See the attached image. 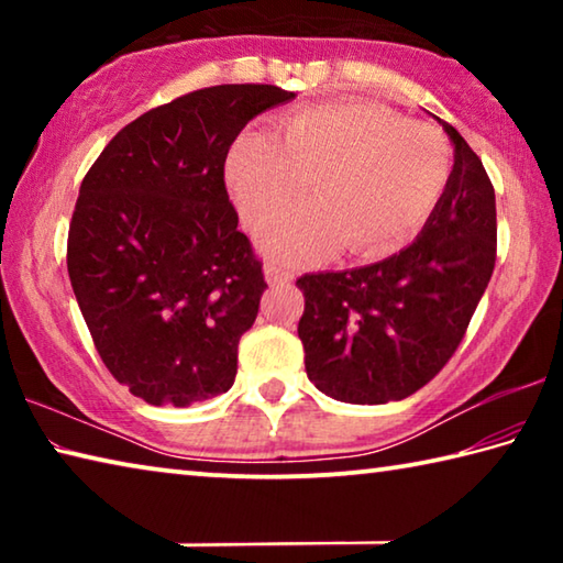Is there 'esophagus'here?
<instances>
[{
	"label": "esophagus",
	"mask_w": 563,
	"mask_h": 563,
	"mask_svg": "<svg viewBox=\"0 0 563 563\" xmlns=\"http://www.w3.org/2000/svg\"><path fill=\"white\" fill-rule=\"evenodd\" d=\"M265 280L271 285H288L295 280V273L280 268V265H268V268H265Z\"/></svg>",
	"instance_id": "34e87169"
}]
</instances>
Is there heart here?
Here are the masks:
<instances>
[{
    "instance_id": "heart-1",
    "label": "heart",
    "mask_w": 563,
    "mask_h": 563,
    "mask_svg": "<svg viewBox=\"0 0 563 563\" xmlns=\"http://www.w3.org/2000/svg\"><path fill=\"white\" fill-rule=\"evenodd\" d=\"M444 133L373 101H335L285 119L275 136L243 133L225 166L228 190L253 231L299 200L313 180L317 203L265 229L261 247L302 265L345 251L397 253L430 221L450 184Z\"/></svg>"
}]
</instances>
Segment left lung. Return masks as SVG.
<instances>
[{"label":"left lung","mask_w":563,"mask_h":563,"mask_svg":"<svg viewBox=\"0 0 563 563\" xmlns=\"http://www.w3.org/2000/svg\"><path fill=\"white\" fill-rule=\"evenodd\" d=\"M454 166L417 241L389 258L298 278V335L320 393L385 405L424 387L460 347L497 261V201L479 156L450 123Z\"/></svg>","instance_id":"left-lung-1"}]
</instances>
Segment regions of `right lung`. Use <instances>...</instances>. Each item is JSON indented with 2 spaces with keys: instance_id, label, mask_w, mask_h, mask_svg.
Listing matches in <instances>:
<instances>
[{
  "instance_id": "1",
  "label": "right lung",
  "mask_w": 563,
  "mask_h": 563,
  "mask_svg": "<svg viewBox=\"0 0 563 563\" xmlns=\"http://www.w3.org/2000/svg\"><path fill=\"white\" fill-rule=\"evenodd\" d=\"M295 99L223 84L146 111L84 176L66 268L109 373L148 405L233 387L238 342L268 288L228 201L223 166L245 123Z\"/></svg>"
}]
</instances>
